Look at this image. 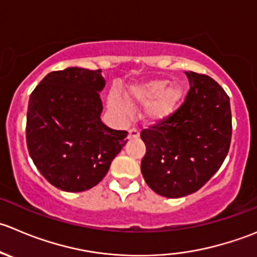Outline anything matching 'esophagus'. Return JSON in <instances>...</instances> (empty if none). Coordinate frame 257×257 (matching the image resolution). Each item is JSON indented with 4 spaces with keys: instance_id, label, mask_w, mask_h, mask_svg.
Listing matches in <instances>:
<instances>
[{
    "instance_id": "obj_1",
    "label": "esophagus",
    "mask_w": 257,
    "mask_h": 257,
    "mask_svg": "<svg viewBox=\"0 0 257 257\" xmlns=\"http://www.w3.org/2000/svg\"><path fill=\"white\" fill-rule=\"evenodd\" d=\"M140 137V132H139V130L137 128H130V131H128V139L130 140H132V139H139Z\"/></svg>"
}]
</instances>
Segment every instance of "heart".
Returning <instances> with one entry per match:
<instances>
[{"label":"heart","mask_w":257,"mask_h":257,"mask_svg":"<svg viewBox=\"0 0 257 257\" xmlns=\"http://www.w3.org/2000/svg\"><path fill=\"white\" fill-rule=\"evenodd\" d=\"M184 92L177 83L167 86V80L145 81L134 83L125 91L123 100L120 95L112 92L108 96V107L117 115L126 116L128 113V105L145 103L142 116L149 122H160L174 115L179 107Z\"/></svg>","instance_id":"obj_1"}]
</instances>
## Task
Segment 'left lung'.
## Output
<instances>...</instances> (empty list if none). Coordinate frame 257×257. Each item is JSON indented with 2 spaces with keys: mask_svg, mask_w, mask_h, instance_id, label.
Returning a JSON list of instances; mask_svg holds the SVG:
<instances>
[{
  "mask_svg": "<svg viewBox=\"0 0 257 257\" xmlns=\"http://www.w3.org/2000/svg\"><path fill=\"white\" fill-rule=\"evenodd\" d=\"M190 91L167 120L141 132V172L150 189L179 199L201 189L222 165L231 141L230 98L206 75L185 72Z\"/></svg>",
  "mask_w": 257,
  "mask_h": 257,
  "instance_id": "1",
  "label": "left lung"
}]
</instances>
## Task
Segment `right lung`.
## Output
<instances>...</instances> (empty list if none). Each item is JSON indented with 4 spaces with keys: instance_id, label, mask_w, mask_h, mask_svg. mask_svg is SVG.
I'll list each match as a JSON object with an SVG mask.
<instances>
[{
    "instance_id": "right-lung-1",
    "label": "right lung",
    "mask_w": 257,
    "mask_h": 257,
    "mask_svg": "<svg viewBox=\"0 0 257 257\" xmlns=\"http://www.w3.org/2000/svg\"><path fill=\"white\" fill-rule=\"evenodd\" d=\"M105 85L101 70L68 67L46 75L30 96V156L42 176L62 191L96 186L127 142V132L101 121Z\"/></svg>"
}]
</instances>
